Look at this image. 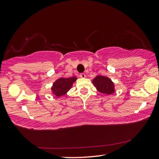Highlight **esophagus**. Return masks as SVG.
<instances>
[{
  "mask_svg": "<svg viewBox=\"0 0 159 159\" xmlns=\"http://www.w3.org/2000/svg\"><path fill=\"white\" fill-rule=\"evenodd\" d=\"M79 76H80V78H82V79H83V78H85V74H84V73H80Z\"/></svg>",
  "mask_w": 159,
  "mask_h": 159,
  "instance_id": "esophagus-1",
  "label": "esophagus"
}]
</instances>
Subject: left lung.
I'll use <instances>...</instances> for the list:
<instances>
[{"label": "left lung", "mask_w": 159, "mask_h": 159, "mask_svg": "<svg viewBox=\"0 0 159 159\" xmlns=\"http://www.w3.org/2000/svg\"><path fill=\"white\" fill-rule=\"evenodd\" d=\"M92 83L100 92L110 95L115 92L114 83L109 78L103 76H97L94 78Z\"/></svg>", "instance_id": "1"}]
</instances>
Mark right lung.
I'll return each mask as SVG.
<instances>
[{
    "mask_svg": "<svg viewBox=\"0 0 159 159\" xmlns=\"http://www.w3.org/2000/svg\"><path fill=\"white\" fill-rule=\"evenodd\" d=\"M76 79L77 78L75 76L70 78H61V79H57L53 83L51 88L52 93L57 97L65 95L72 87L73 83L76 81Z\"/></svg>",
    "mask_w": 159,
    "mask_h": 159,
    "instance_id": "right-lung-1",
    "label": "right lung"
}]
</instances>
